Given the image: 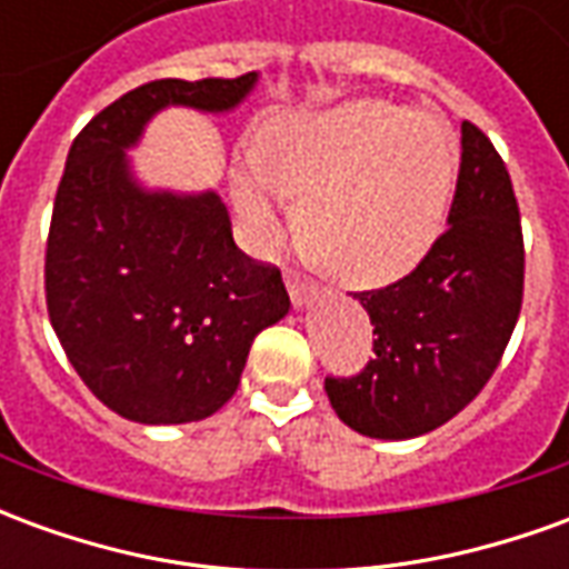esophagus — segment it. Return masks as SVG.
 <instances>
[{
  "instance_id": "34e87169",
  "label": "esophagus",
  "mask_w": 569,
  "mask_h": 569,
  "mask_svg": "<svg viewBox=\"0 0 569 569\" xmlns=\"http://www.w3.org/2000/svg\"><path fill=\"white\" fill-rule=\"evenodd\" d=\"M286 289H289V298H292V305L301 308V305H308L310 298L317 296V289L301 277L298 271H286Z\"/></svg>"
}]
</instances>
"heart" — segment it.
<instances>
[{
    "instance_id": "obj_1",
    "label": "heart",
    "mask_w": 569,
    "mask_h": 569,
    "mask_svg": "<svg viewBox=\"0 0 569 569\" xmlns=\"http://www.w3.org/2000/svg\"><path fill=\"white\" fill-rule=\"evenodd\" d=\"M453 176L457 142L439 116L359 100L271 124L259 154L234 163L231 191L261 237L280 224V194L296 198L313 259L371 289L406 277L436 243Z\"/></svg>"
}]
</instances>
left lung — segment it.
<instances>
[{
	"instance_id": "1",
	"label": "left lung",
	"mask_w": 569,
	"mask_h": 569,
	"mask_svg": "<svg viewBox=\"0 0 569 569\" xmlns=\"http://www.w3.org/2000/svg\"><path fill=\"white\" fill-rule=\"evenodd\" d=\"M353 298L375 326V359L359 375L326 378L347 427L415 439L485 390L521 313L525 237L509 170L472 121L445 234L402 280Z\"/></svg>"
}]
</instances>
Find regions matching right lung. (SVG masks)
Here are the masks:
<instances>
[{"label":"right lung","instance_id":"right-lung-1","mask_svg":"<svg viewBox=\"0 0 569 569\" xmlns=\"http://www.w3.org/2000/svg\"><path fill=\"white\" fill-rule=\"evenodd\" d=\"M252 84L256 72L149 81L72 140L44 249V301L72 369L121 418L216 415L256 335L289 310L280 268L237 249L216 191H146L124 158L163 106L224 112Z\"/></svg>","mask_w":569,"mask_h":569}]
</instances>
